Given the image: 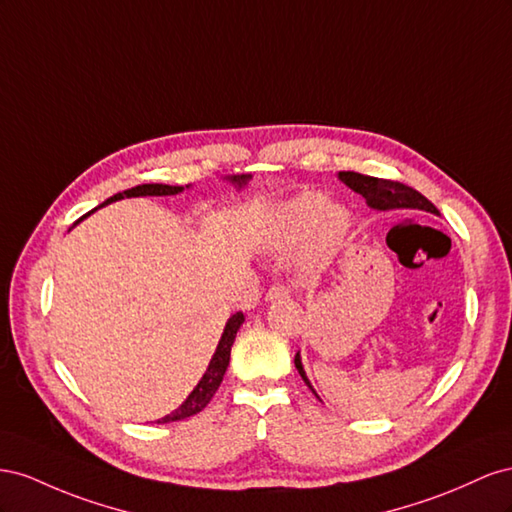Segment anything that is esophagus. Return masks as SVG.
<instances>
[{
	"mask_svg": "<svg viewBox=\"0 0 512 512\" xmlns=\"http://www.w3.org/2000/svg\"><path fill=\"white\" fill-rule=\"evenodd\" d=\"M289 296V289L285 287V285H279V283H274L270 289H268V294H266V300H270V302H274V300H279V298H287Z\"/></svg>",
	"mask_w": 512,
	"mask_h": 512,
	"instance_id": "34e87169",
	"label": "esophagus"
}]
</instances>
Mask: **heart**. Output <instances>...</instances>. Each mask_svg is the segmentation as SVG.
<instances>
[{
  "label": "heart",
  "mask_w": 512,
  "mask_h": 512,
  "mask_svg": "<svg viewBox=\"0 0 512 512\" xmlns=\"http://www.w3.org/2000/svg\"><path fill=\"white\" fill-rule=\"evenodd\" d=\"M349 214L330 206L324 193H300L274 208L268 225L272 251H291L313 238V253H326L349 231Z\"/></svg>",
  "instance_id": "obj_1"
}]
</instances>
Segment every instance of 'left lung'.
I'll list each match as a JSON object with an SVG mask.
<instances>
[{
  "label": "left lung",
  "mask_w": 512,
  "mask_h": 512,
  "mask_svg": "<svg viewBox=\"0 0 512 512\" xmlns=\"http://www.w3.org/2000/svg\"><path fill=\"white\" fill-rule=\"evenodd\" d=\"M339 180L347 188H352L354 193L362 195L371 210H377V212L420 210V212H429V214L440 216V210H437L425 195H420L418 191H414L412 186H405L401 182L379 180V178H371V175H362L356 171H339ZM294 362H296V369H298L300 377L304 379V384L315 392V388L309 382V377H306V373H304L300 352L296 354Z\"/></svg>",
  "instance_id": "8db88e82"
}]
</instances>
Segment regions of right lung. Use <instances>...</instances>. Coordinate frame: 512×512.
<instances>
[{
  "label": "right lung",
  "mask_w": 512,
  "mask_h": 512,
  "mask_svg": "<svg viewBox=\"0 0 512 512\" xmlns=\"http://www.w3.org/2000/svg\"><path fill=\"white\" fill-rule=\"evenodd\" d=\"M251 178H253L251 173H242V175H227L225 180L231 182V184L236 186L238 191H240V188H244ZM184 188H191V184H186V186L141 184V186H135V188H128V191H124V193H118V195L109 197L105 203H100L98 208H105V206H109V203L120 201V199H124V197H167V195H178V193L184 191ZM98 208H96V210H98ZM92 212H94V210H92ZM92 212H90V214H92ZM90 214H85V216H90ZM85 216H83V218H85ZM83 218H81V221H83ZM242 324H244L242 311L233 313V315L227 319L225 330H223V334H221V341H218L216 352H214V356H212V360H210V364H208L206 373H203V377L199 379V384L193 388L191 394H188L186 401L178 407V410H173L171 414H167V416H163V418H158L156 422H160V425H165V422L184 420V418H188V416L199 414V412L203 410V407H206V405L210 403V399L214 397V392L218 390V386H221V382H223V375H225V371H227V367H229L231 345H233V341H236V334H238V330H240Z\"/></svg>",
  "instance_id": "right-lung-1"
}]
</instances>
